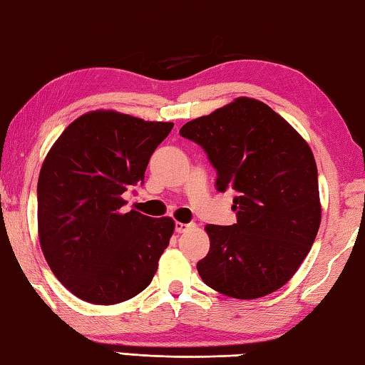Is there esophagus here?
<instances>
[{
	"mask_svg": "<svg viewBox=\"0 0 365 365\" xmlns=\"http://www.w3.org/2000/svg\"><path fill=\"white\" fill-rule=\"evenodd\" d=\"M188 227H192V224H183V222H175V232H178V234H182V232H185V230H187Z\"/></svg>",
	"mask_w": 365,
	"mask_h": 365,
	"instance_id": "esophagus-1",
	"label": "esophagus"
}]
</instances>
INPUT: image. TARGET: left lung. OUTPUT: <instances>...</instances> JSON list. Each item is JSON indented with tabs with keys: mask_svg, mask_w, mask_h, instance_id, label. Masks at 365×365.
I'll return each mask as SVG.
<instances>
[{
	"mask_svg": "<svg viewBox=\"0 0 365 365\" xmlns=\"http://www.w3.org/2000/svg\"><path fill=\"white\" fill-rule=\"evenodd\" d=\"M217 172L219 192L235 190L232 225L207 224L210 252L196 268L206 286L234 299L277 291L309 255L322 221L312 149L273 108L250 97L185 123Z\"/></svg>",
	"mask_w": 365,
	"mask_h": 365,
	"instance_id": "obj_1",
	"label": "left lung"
}]
</instances>
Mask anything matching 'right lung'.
I'll list each match as a JSON object with an SVG mask.
<instances>
[{
    "instance_id": "right-lung-1",
    "label": "right lung",
    "mask_w": 365,
    "mask_h": 365,
    "mask_svg": "<svg viewBox=\"0 0 365 365\" xmlns=\"http://www.w3.org/2000/svg\"><path fill=\"white\" fill-rule=\"evenodd\" d=\"M173 123L96 110L73 121L43 160L37 185L38 239L58 281L97 305L151 284L175 229L170 217L121 211L131 185Z\"/></svg>"
}]
</instances>
